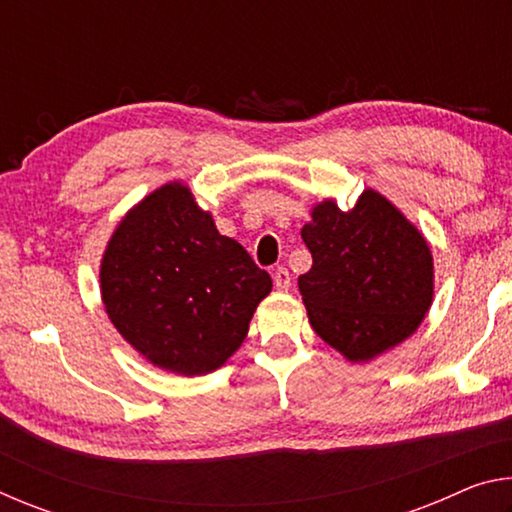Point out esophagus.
<instances>
[{"label":"esophagus","mask_w":512,"mask_h":512,"mask_svg":"<svg viewBox=\"0 0 512 512\" xmlns=\"http://www.w3.org/2000/svg\"><path fill=\"white\" fill-rule=\"evenodd\" d=\"M273 282H275V289H277V291H289V287H291V273H289L284 266L275 268Z\"/></svg>","instance_id":"esophagus-1"}]
</instances>
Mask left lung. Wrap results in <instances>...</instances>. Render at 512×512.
I'll use <instances>...</instances> for the list:
<instances>
[{
    "mask_svg": "<svg viewBox=\"0 0 512 512\" xmlns=\"http://www.w3.org/2000/svg\"><path fill=\"white\" fill-rule=\"evenodd\" d=\"M300 235L314 259L298 277L309 323L345 359L372 361L420 327L433 302V255L386 196L368 187L345 212L325 198Z\"/></svg>",
    "mask_w": 512,
    "mask_h": 512,
    "instance_id": "8db88e82",
    "label": "left lung"
}]
</instances>
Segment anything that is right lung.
Returning a JSON list of instances; mask_svg holds the SVG:
<instances>
[{"label":"right lung","instance_id":"1","mask_svg":"<svg viewBox=\"0 0 512 512\" xmlns=\"http://www.w3.org/2000/svg\"><path fill=\"white\" fill-rule=\"evenodd\" d=\"M110 323L151 366L196 377L221 368L273 289L239 241L216 230L192 189L146 194L112 232L99 268Z\"/></svg>","mask_w":512,"mask_h":512}]
</instances>
